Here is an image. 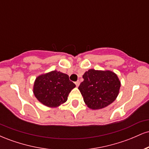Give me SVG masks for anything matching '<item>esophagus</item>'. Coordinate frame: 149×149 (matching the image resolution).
<instances>
[{
	"mask_svg": "<svg viewBox=\"0 0 149 149\" xmlns=\"http://www.w3.org/2000/svg\"><path fill=\"white\" fill-rule=\"evenodd\" d=\"M75 84H76V85L77 87L79 86V85H80V81H79V80H77L76 83H75Z\"/></svg>",
	"mask_w": 149,
	"mask_h": 149,
	"instance_id": "1",
	"label": "esophagus"
}]
</instances>
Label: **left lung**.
<instances>
[{"label":"left lung","mask_w":149,"mask_h":149,"mask_svg":"<svg viewBox=\"0 0 149 149\" xmlns=\"http://www.w3.org/2000/svg\"><path fill=\"white\" fill-rule=\"evenodd\" d=\"M83 78L84 80L78 89L90 109H103L113 102L118 95L120 81L112 71L90 69Z\"/></svg>","instance_id":"8db88e82"}]
</instances>
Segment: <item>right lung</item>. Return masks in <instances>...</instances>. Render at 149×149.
<instances>
[{
    "label": "right lung",
    "mask_w": 149,
    "mask_h": 149,
    "mask_svg": "<svg viewBox=\"0 0 149 149\" xmlns=\"http://www.w3.org/2000/svg\"><path fill=\"white\" fill-rule=\"evenodd\" d=\"M75 87L67 74L52 71L37 77L33 93L40 103L48 107H57L66 102L69 94Z\"/></svg>",
    "instance_id": "add662e5"
}]
</instances>
